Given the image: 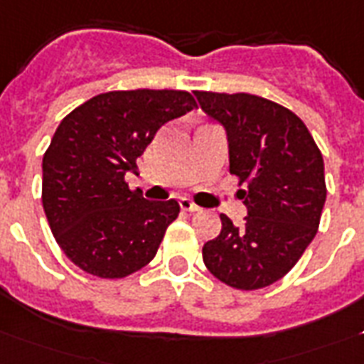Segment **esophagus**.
<instances>
[{
  "label": "esophagus",
  "instance_id": "obj_1",
  "mask_svg": "<svg viewBox=\"0 0 364 364\" xmlns=\"http://www.w3.org/2000/svg\"><path fill=\"white\" fill-rule=\"evenodd\" d=\"M180 208L184 209V211H190V213H196V211H201L200 205H196L192 200H188V198H182L180 200Z\"/></svg>",
  "mask_w": 364,
  "mask_h": 364
}]
</instances>
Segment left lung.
Listing matches in <instances>:
<instances>
[{
  "mask_svg": "<svg viewBox=\"0 0 364 364\" xmlns=\"http://www.w3.org/2000/svg\"><path fill=\"white\" fill-rule=\"evenodd\" d=\"M203 112L229 137L230 174L248 208L242 225L221 215V235L203 244V264L238 291L285 277L316 237L326 178L304 122L285 106L248 92L196 91Z\"/></svg>",
  "mask_w": 364,
  "mask_h": 364,
  "instance_id": "obj_1",
  "label": "left lung"
}]
</instances>
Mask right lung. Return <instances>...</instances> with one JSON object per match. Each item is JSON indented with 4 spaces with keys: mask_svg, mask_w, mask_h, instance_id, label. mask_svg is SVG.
<instances>
[{
    "mask_svg": "<svg viewBox=\"0 0 364 364\" xmlns=\"http://www.w3.org/2000/svg\"><path fill=\"white\" fill-rule=\"evenodd\" d=\"M198 106L172 89L110 91L71 110L42 159V208L55 242L85 273L122 279L155 258L176 200L129 190L126 172L159 127Z\"/></svg>",
    "mask_w": 364,
    "mask_h": 364,
    "instance_id": "add662e5",
    "label": "right lung"
}]
</instances>
